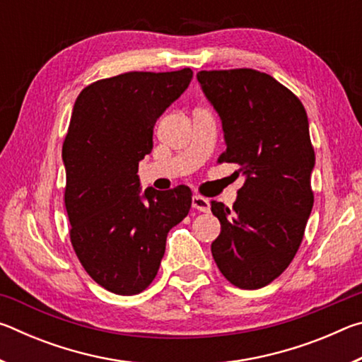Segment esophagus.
Here are the masks:
<instances>
[{
	"instance_id": "obj_1",
	"label": "esophagus",
	"mask_w": 362,
	"mask_h": 362,
	"mask_svg": "<svg viewBox=\"0 0 362 362\" xmlns=\"http://www.w3.org/2000/svg\"><path fill=\"white\" fill-rule=\"evenodd\" d=\"M192 206L193 209L199 211V212H209L211 211V203L209 199L204 198V196H199V194H194L192 198Z\"/></svg>"
}]
</instances>
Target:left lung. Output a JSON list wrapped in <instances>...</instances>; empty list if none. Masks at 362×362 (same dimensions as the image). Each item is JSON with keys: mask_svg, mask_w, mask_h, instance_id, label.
<instances>
[{"mask_svg": "<svg viewBox=\"0 0 362 362\" xmlns=\"http://www.w3.org/2000/svg\"><path fill=\"white\" fill-rule=\"evenodd\" d=\"M222 119L226 150L246 175L233 209L212 201L220 235L211 250L220 273L240 289H260L289 267L313 209L315 148L298 97L252 69L199 71Z\"/></svg>", "mask_w": 362, "mask_h": 362, "instance_id": "1", "label": "left lung"}]
</instances>
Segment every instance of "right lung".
<instances>
[{"label": "right lung", "mask_w": 362, "mask_h": 362, "mask_svg": "<svg viewBox=\"0 0 362 362\" xmlns=\"http://www.w3.org/2000/svg\"><path fill=\"white\" fill-rule=\"evenodd\" d=\"M192 78L189 69L127 71L89 84L73 107L62 146L70 241L89 276L118 296L153 283L169 230L192 207L185 185L140 196L137 175L156 119Z\"/></svg>", "instance_id": "obj_1"}]
</instances>
